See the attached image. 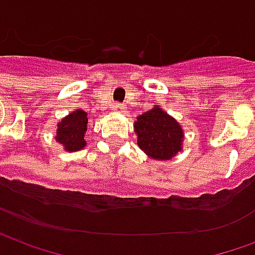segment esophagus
I'll use <instances>...</instances> for the list:
<instances>
[{
	"label": "esophagus",
	"instance_id": "1",
	"mask_svg": "<svg viewBox=\"0 0 255 255\" xmlns=\"http://www.w3.org/2000/svg\"><path fill=\"white\" fill-rule=\"evenodd\" d=\"M124 108H126V106L123 105V104H116V105H115V109H116V111H124Z\"/></svg>",
	"mask_w": 255,
	"mask_h": 255
}]
</instances>
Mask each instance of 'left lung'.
Returning <instances> with one entry per match:
<instances>
[{"label": "left lung", "mask_w": 255, "mask_h": 255, "mask_svg": "<svg viewBox=\"0 0 255 255\" xmlns=\"http://www.w3.org/2000/svg\"><path fill=\"white\" fill-rule=\"evenodd\" d=\"M133 127L138 133L139 147L151 158L169 160L182 149V127L161 108L139 116Z\"/></svg>", "instance_id": "left-lung-1"}]
</instances>
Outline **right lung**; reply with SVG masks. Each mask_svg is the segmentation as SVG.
Listing matches in <instances>:
<instances>
[{"instance_id":"obj_1","label":"right lung","mask_w":255,"mask_h":255,"mask_svg":"<svg viewBox=\"0 0 255 255\" xmlns=\"http://www.w3.org/2000/svg\"><path fill=\"white\" fill-rule=\"evenodd\" d=\"M87 131V113L75 111L58 124L56 140L68 151H78L86 146L84 133Z\"/></svg>"}]
</instances>
